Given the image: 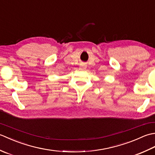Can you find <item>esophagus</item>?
<instances>
[{
    "label": "esophagus",
    "instance_id": "1",
    "mask_svg": "<svg viewBox=\"0 0 155 155\" xmlns=\"http://www.w3.org/2000/svg\"><path fill=\"white\" fill-rule=\"evenodd\" d=\"M79 68L81 69V70H85V69L87 68V65L85 64H84V63L81 64L80 65Z\"/></svg>",
    "mask_w": 155,
    "mask_h": 155
}]
</instances>
